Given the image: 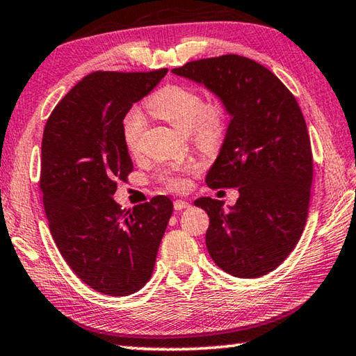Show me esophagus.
Instances as JSON below:
<instances>
[{
	"label": "esophagus",
	"instance_id": "obj_1",
	"mask_svg": "<svg viewBox=\"0 0 356 356\" xmlns=\"http://www.w3.org/2000/svg\"><path fill=\"white\" fill-rule=\"evenodd\" d=\"M188 207H190V202L180 201V200L174 201V209H176V210H184V209H188Z\"/></svg>",
	"mask_w": 356,
	"mask_h": 356
}]
</instances>
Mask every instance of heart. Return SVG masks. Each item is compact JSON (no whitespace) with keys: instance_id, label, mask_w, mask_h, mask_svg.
<instances>
[{"instance_id":"obj_1","label":"heart","mask_w":356,"mask_h":356,"mask_svg":"<svg viewBox=\"0 0 356 356\" xmlns=\"http://www.w3.org/2000/svg\"><path fill=\"white\" fill-rule=\"evenodd\" d=\"M147 110L155 118L170 122L172 127L191 136L197 149L215 152L221 147L227 131V105L221 97L204 102L202 95L185 84H165L150 95ZM146 129V118L140 108H131L122 119V141L130 154L140 149L141 136ZM196 161L163 168L156 179L166 188L182 191L188 186V176L200 171Z\"/></svg>"}]
</instances>
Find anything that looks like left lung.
Here are the masks:
<instances>
[{
	"label": "left lung",
	"instance_id": "1",
	"mask_svg": "<svg viewBox=\"0 0 356 356\" xmlns=\"http://www.w3.org/2000/svg\"><path fill=\"white\" fill-rule=\"evenodd\" d=\"M202 83L231 114L209 188H237L236 206L200 197L210 225L206 245L220 268L259 278L286 261L308 218L314 163L306 122L293 94L262 64L238 55L197 59L172 69Z\"/></svg>",
	"mask_w": 356,
	"mask_h": 356
}]
</instances>
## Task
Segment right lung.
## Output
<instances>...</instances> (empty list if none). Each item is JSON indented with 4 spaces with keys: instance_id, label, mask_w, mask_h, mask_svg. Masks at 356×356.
Masks as SVG:
<instances>
[{
    "instance_id": "obj_1",
    "label": "right lung",
    "mask_w": 356,
    "mask_h": 356,
    "mask_svg": "<svg viewBox=\"0 0 356 356\" xmlns=\"http://www.w3.org/2000/svg\"><path fill=\"white\" fill-rule=\"evenodd\" d=\"M168 69L92 72L47 119L40 191L51 237L78 278L94 291L125 297L146 284L172 215L166 196L125 210L113 200L134 171L122 119Z\"/></svg>"
}]
</instances>
